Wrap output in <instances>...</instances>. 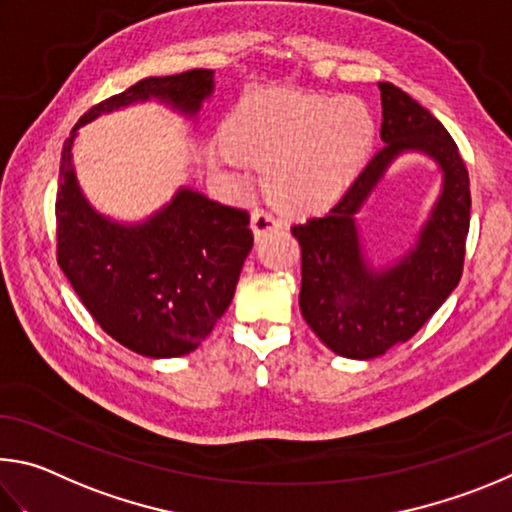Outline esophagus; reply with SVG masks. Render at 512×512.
I'll use <instances>...</instances> for the list:
<instances>
[{"mask_svg": "<svg viewBox=\"0 0 512 512\" xmlns=\"http://www.w3.org/2000/svg\"><path fill=\"white\" fill-rule=\"evenodd\" d=\"M281 227V220L276 218L272 211L267 209H256L251 213V229H254V236H263V233Z\"/></svg>", "mask_w": 512, "mask_h": 512, "instance_id": "34e87169", "label": "esophagus"}]
</instances>
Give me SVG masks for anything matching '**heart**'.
<instances>
[{
  "label": "heart",
  "instance_id": "1",
  "mask_svg": "<svg viewBox=\"0 0 512 512\" xmlns=\"http://www.w3.org/2000/svg\"><path fill=\"white\" fill-rule=\"evenodd\" d=\"M220 159L265 166V191L285 209H317L344 191L373 141V114L357 96L272 89L249 96L227 123Z\"/></svg>",
  "mask_w": 512,
  "mask_h": 512
}]
</instances>
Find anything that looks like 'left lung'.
I'll list each match as a JSON object with an SVG mask.
<instances>
[{
    "mask_svg": "<svg viewBox=\"0 0 512 512\" xmlns=\"http://www.w3.org/2000/svg\"><path fill=\"white\" fill-rule=\"evenodd\" d=\"M380 96L384 146L330 211L292 227L301 245V315L330 351L351 360L407 342L443 306L461 281L470 229V177L450 132L396 85L380 83ZM405 149L425 151L442 166L444 191L417 247L373 273L361 258L354 213Z\"/></svg>",
    "mask_w": 512,
    "mask_h": 512,
    "instance_id": "1",
    "label": "left lung"
}]
</instances>
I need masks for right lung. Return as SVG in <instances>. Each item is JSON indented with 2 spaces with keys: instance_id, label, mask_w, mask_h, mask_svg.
Wrapping results in <instances>:
<instances>
[{
  "instance_id": "right-lung-1",
  "label": "right lung",
  "mask_w": 512,
  "mask_h": 512,
  "mask_svg": "<svg viewBox=\"0 0 512 512\" xmlns=\"http://www.w3.org/2000/svg\"><path fill=\"white\" fill-rule=\"evenodd\" d=\"M213 92V69L150 76L80 116L62 146L56 195V256L89 315L121 346L146 357L195 351L229 308L254 245L249 213L179 188L141 224L112 222L80 193L71 146L98 114L159 98L188 116Z\"/></svg>"
}]
</instances>
